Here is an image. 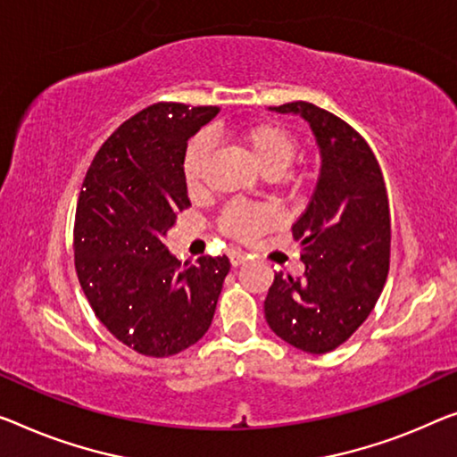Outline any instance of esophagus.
<instances>
[{"label": "esophagus", "instance_id": "1", "mask_svg": "<svg viewBox=\"0 0 457 457\" xmlns=\"http://www.w3.org/2000/svg\"><path fill=\"white\" fill-rule=\"evenodd\" d=\"M229 262H231V267H240L242 262H246V254H244V252H240V250H231L229 252Z\"/></svg>", "mask_w": 457, "mask_h": 457}]
</instances>
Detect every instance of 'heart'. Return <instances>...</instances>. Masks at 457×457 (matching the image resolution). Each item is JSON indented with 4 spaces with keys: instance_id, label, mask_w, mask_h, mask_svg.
Segmentation results:
<instances>
[{
    "instance_id": "obj_1",
    "label": "heart",
    "mask_w": 457,
    "mask_h": 457,
    "mask_svg": "<svg viewBox=\"0 0 457 457\" xmlns=\"http://www.w3.org/2000/svg\"><path fill=\"white\" fill-rule=\"evenodd\" d=\"M234 139L242 152L248 155L256 170L267 179H277L294 163L299 152V141L289 127L277 120H261L240 127L234 131ZM211 155L207 135H195L188 141L182 158V179L188 193H196L203 187V176ZM277 226L275 211L262 205H231L220 217V229L236 240L250 242L262 231Z\"/></svg>"
}]
</instances>
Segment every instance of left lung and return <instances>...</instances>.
I'll return each mask as SVG.
<instances>
[{
    "label": "left lung",
    "mask_w": 457,
    "mask_h": 457,
    "mask_svg": "<svg viewBox=\"0 0 457 457\" xmlns=\"http://www.w3.org/2000/svg\"><path fill=\"white\" fill-rule=\"evenodd\" d=\"M310 122L322 155L310 205L294 223L302 277L275 272L264 318L278 338L312 355L343 345L384 289L390 269V205L381 168L349 122L310 102L270 106Z\"/></svg>",
    "instance_id": "left-lung-1"
}]
</instances>
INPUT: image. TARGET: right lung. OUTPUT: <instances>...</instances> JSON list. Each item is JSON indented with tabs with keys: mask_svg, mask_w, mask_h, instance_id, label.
Listing matches in <instances>:
<instances>
[{
	"mask_svg": "<svg viewBox=\"0 0 457 457\" xmlns=\"http://www.w3.org/2000/svg\"><path fill=\"white\" fill-rule=\"evenodd\" d=\"M217 106L158 102L104 141L81 187L73 250L94 314L147 357L188 349L209 330L229 272L228 256L182 264L163 244L190 207L182 179L187 141Z\"/></svg>",
	"mask_w": 457,
	"mask_h": 457,
	"instance_id": "1",
	"label": "right lung"
}]
</instances>
